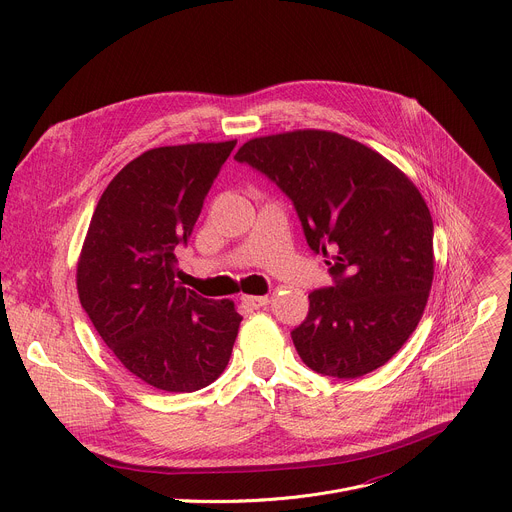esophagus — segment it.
<instances>
[{"instance_id":"34e87169","label":"esophagus","mask_w":512,"mask_h":512,"mask_svg":"<svg viewBox=\"0 0 512 512\" xmlns=\"http://www.w3.org/2000/svg\"><path fill=\"white\" fill-rule=\"evenodd\" d=\"M241 302L251 308V310H257V308H263L269 304V298L267 296H243Z\"/></svg>"}]
</instances>
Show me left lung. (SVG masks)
Masks as SVG:
<instances>
[{
    "label": "left lung",
    "mask_w": 512,
    "mask_h": 512,
    "mask_svg": "<svg viewBox=\"0 0 512 512\" xmlns=\"http://www.w3.org/2000/svg\"><path fill=\"white\" fill-rule=\"evenodd\" d=\"M237 162L294 202L334 285L310 294L291 332L316 373L358 379L391 360L417 328L433 281V221L417 186L367 145L324 129L243 143Z\"/></svg>",
    "instance_id": "obj_1"
}]
</instances>
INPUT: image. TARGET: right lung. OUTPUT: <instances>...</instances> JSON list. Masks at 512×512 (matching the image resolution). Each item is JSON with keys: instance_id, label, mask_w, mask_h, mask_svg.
<instances>
[{"instance_id": "add662e5", "label": "right lung", "mask_w": 512, "mask_h": 512, "mask_svg": "<svg viewBox=\"0 0 512 512\" xmlns=\"http://www.w3.org/2000/svg\"><path fill=\"white\" fill-rule=\"evenodd\" d=\"M235 145H166L131 160L101 194L81 249V306L123 367L160 391L214 383L243 320L235 302L180 285L174 255Z\"/></svg>"}]
</instances>
